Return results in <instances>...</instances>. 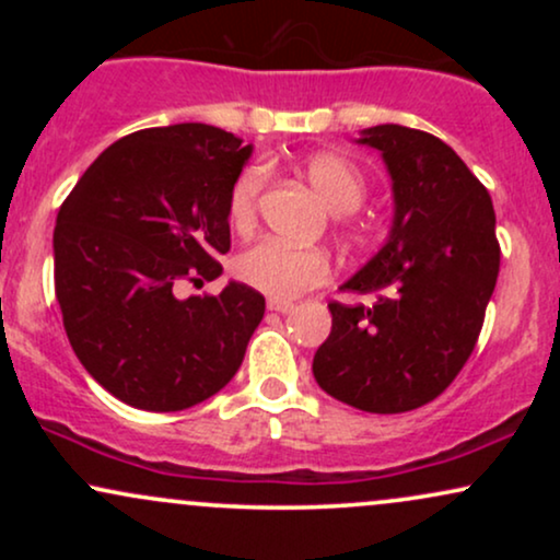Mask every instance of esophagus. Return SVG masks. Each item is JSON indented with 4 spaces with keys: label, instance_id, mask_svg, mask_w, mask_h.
Returning a JSON list of instances; mask_svg holds the SVG:
<instances>
[{
    "label": "esophagus",
    "instance_id": "esophagus-1",
    "mask_svg": "<svg viewBox=\"0 0 560 560\" xmlns=\"http://www.w3.org/2000/svg\"><path fill=\"white\" fill-rule=\"evenodd\" d=\"M292 302H287V300H268V311H273V313H289L292 311Z\"/></svg>",
    "mask_w": 560,
    "mask_h": 560
}]
</instances>
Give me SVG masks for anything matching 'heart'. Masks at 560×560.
I'll return each mask as SVG.
<instances>
[{
  "label": "heart",
  "mask_w": 560,
  "mask_h": 560,
  "mask_svg": "<svg viewBox=\"0 0 560 560\" xmlns=\"http://www.w3.org/2000/svg\"><path fill=\"white\" fill-rule=\"evenodd\" d=\"M305 173L316 186L326 208L337 215L355 213L363 205V173L347 158L318 152L305 163ZM268 171L262 165H247L229 191V221L236 231H249L258 218V202ZM236 276L258 292L273 300H294L307 289L320 287L331 276L329 255L313 247H292L279 240H262L247 247L236 258Z\"/></svg>",
  "instance_id": "heart-1"
}]
</instances>
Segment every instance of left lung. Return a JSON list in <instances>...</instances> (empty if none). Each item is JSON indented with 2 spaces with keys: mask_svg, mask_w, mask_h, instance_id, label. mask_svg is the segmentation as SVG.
<instances>
[{
  "mask_svg": "<svg viewBox=\"0 0 560 560\" xmlns=\"http://www.w3.org/2000/svg\"><path fill=\"white\" fill-rule=\"evenodd\" d=\"M361 144L382 152L395 191L389 240L329 302L331 334L313 358L318 387L365 413H405L440 397L477 347L500 271L490 191L442 139L384 124Z\"/></svg>",
  "mask_w": 560,
  "mask_h": 560,
  "instance_id": "1",
  "label": "left lung"
}]
</instances>
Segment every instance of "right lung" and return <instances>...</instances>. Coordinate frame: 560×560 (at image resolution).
Returning a JSON list of instances; mask_svg holds the SVG:
<instances>
[{
    "label": "right lung",
    "instance_id": "1",
    "mask_svg": "<svg viewBox=\"0 0 560 560\" xmlns=\"http://www.w3.org/2000/svg\"><path fill=\"white\" fill-rule=\"evenodd\" d=\"M253 144L176 124L128 133L89 165L55 226V294L83 369L141 410H184L234 378L266 298L221 276L229 191Z\"/></svg>",
    "mask_w": 560,
    "mask_h": 560
}]
</instances>
